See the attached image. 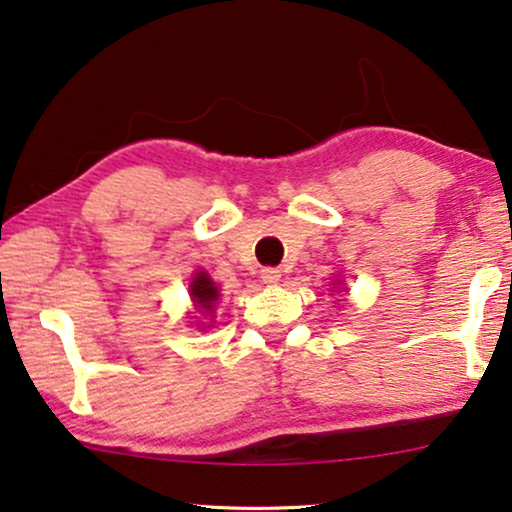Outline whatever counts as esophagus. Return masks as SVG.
Instances as JSON below:
<instances>
[{"label": "esophagus", "instance_id": "1", "mask_svg": "<svg viewBox=\"0 0 512 512\" xmlns=\"http://www.w3.org/2000/svg\"><path fill=\"white\" fill-rule=\"evenodd\" d=\"M280 276H283V273H280V269H276V266H264L262 269V280L266 285H276Z\"/></svg>", "mask_w": 512, "mask_h": 512}]
</instances>
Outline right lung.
I'll list each match as a JSON object with an SVG mask.
<instances>
[{
	"label": "right lung",
	"instance_id": "1",
	"mask_svg": "<svg viewBox=\"0 0 512 512\" xmlns=\"http://www.w3.org/2000/svg\"><path fill=\"white\" fill-rule=\"evenodd\" d=\"M190 294L194 299V304H197L199 308H204V311H211L215 301H218V287H215V283L211 278L206 276L204 271H199L197 276H194L192 285H190Z\"/></svg>",
	"mask_w": 512,
	"mask_h": 512
}]
</instances>
